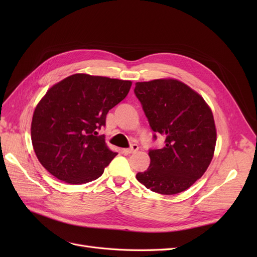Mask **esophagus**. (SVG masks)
Returning a JSON list of instances; mask_svg holds the SVG:
<instances>
[{
  "label": "esophagus",
  "mask_w": 257,
  "mask_h": 257,
  "mask_svg": "<svg viewBox=\"0 0 257 257\" xmlns=\"http://www.w3.org/2000/svg\"><path fill=\"white\" fill-rule=\"evenodd\" d=\"M138 150V146L137 145H132L128 149H126L125 151L128 153V154H132V153H135L136 151Z\"/></svg>",
  "instance_id": "obj_1"
}]
</instances>
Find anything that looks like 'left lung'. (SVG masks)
Wrapping results in <instances>:
<instances>
[{"mask_svg": "<svg viewBox=\"0 0 257 257\" xmlns=\"http://www.w3.org/2000/svg\"><path fill=\"white\" fill-rule=\"evenodd\" d=\"M150 127L165 137L162 149H150V166L136 175L152 192L174 195L189 189L205 174L213 158L216 130L211 109L189 85L176 79L136 82Z\"/></svg>", "mask_w": 257, "mask_h": 257, "instance_id": "8db88e82", "label": "left lung"}]
</instances>
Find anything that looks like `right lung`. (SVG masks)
Returning a JSON list of instances; mask_svg holds the SVG:
<instances>
[{"instance_id":"obj_1","label":"right lung","mask_w":257,"mask_h":257,"mask_svg":"<svg viewBox=\"0 0 257 257\" xmlns=\"http://www.w3.org/2000/svg\"><path fill=\"white\" fill-rule=\"evenodd\" d=\"M132 81L75 74L56 83L37 104L31 138L41 164L59 180H95L116 155L97 131L106 114L126 97Z\"/></svg>"}]
</instances>
